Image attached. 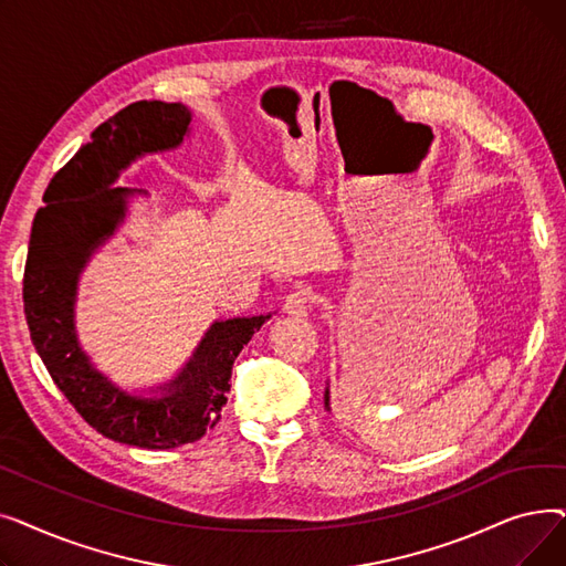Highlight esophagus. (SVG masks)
<instances>
[{"label": "esophagus", "mask_w": 566, "mask_h": 566, "mask_svg": "<svg viewBox=\"0 0 566 566\" xmlns=\"http://www.w3.org/2000/svg\"><path fill=\"white\" fill-rule=\"evenodd\" d=\"M312 307H314V293L307 286L293 289L284 301L286 314H293V316H307L312 312Z\"/></svg>", "instance_id": "esophagus-1"}]
</instances>
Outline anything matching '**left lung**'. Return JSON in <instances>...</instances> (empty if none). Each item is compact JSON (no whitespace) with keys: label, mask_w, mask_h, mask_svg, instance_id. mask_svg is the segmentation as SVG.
Returning <instances> with one entry per match:
<instances>
[{"label":"left lung","mask_w":566,"mask_h":566,"mask_svg":"<svg viewBox=\"0 0 566 566\" xmlns=\"http://www.w3.org/2000/svg\"><path fill=\"white\" fill-rule=\"evenodd\" d=\"M325 406H328V395H325Z\"/></svg>","instance_id":"8db88e82"}]
</instances>
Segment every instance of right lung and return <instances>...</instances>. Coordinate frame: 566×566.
I'll list each match as a JSON object with an SVG mask.
<instances>
[{
	"label": "right lung",
	"mask_w": 566,
	"mask_h": 566,
	"mask_svg": "<svg viewBox=\"0 0 566 566\" xmlns=\"http://www.w3.org/2000/svg\"><path fill=\"white\" fill-rule=\"evenodd\" d=\"M190 109L181 103L137 101L92 133L45 190L29 238L22 277L24 318L34 348L82 420L105 438L144 450L195 442L222 418L235 355L271 316L211 325L195 358L163 399L128 397L98 374L73 331L77 273L86 256L126 216L130 190L112 186L130 160L184 142Z\"/></svg>",
	"instance_id": "right-lung-1"
}]
</instances>
